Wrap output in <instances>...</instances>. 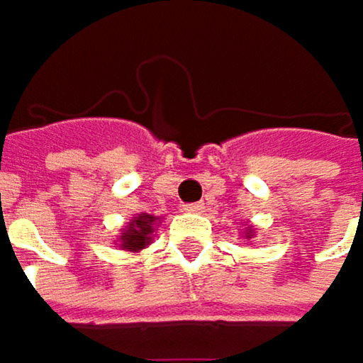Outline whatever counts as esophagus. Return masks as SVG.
I'll list each match as a JSON object with an SVG mask.
<instances>
[{
  "label": "esophagus",
  "mask_w": 363,
  "mask_h": 363,
  "mask_svg": "<svg viewBox=\"0 0 363 363\" xmlns=\"http://www.w3.org/2000/svg\"><path fill=\"white\" fill-rule=\"evenodd\" d=\"M184 209L186 211H190V213H201L203 209H205V203H188V205H184Z\"/></svg>",
  "instance_id": "1"
}]
</instances>
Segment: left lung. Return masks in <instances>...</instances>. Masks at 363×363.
Instances as JSON below:
<instances>
[{
    "instance_id": "8db88e82",
    "label": "left lung",
    "mask_w": 363,
    "mask_h": 363,
    "mask_svg": "<svg viewBox=\"0 0 363 363\" xmlns=\"http://www.w3.org/2000/svg\"><path fill=\"white\" fill-rule=\"evenodd\" d=\"M247 239H252V237H250V233H247Z\"/></svg>"
}]
</instances>
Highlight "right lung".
<instances>
[{"instance_id":"obj_1","label":"right lung","mask_w":363,"mask_h":363,"mask_svg":"<svg viewBox=\"0 0 363 363\" xmlns=\"http://www.w3.org/2000/svg\"><path fill=\"white\" fill-rule=\"evenodd\" d=\"M154 224V216H139L135 218L126 230H122V247L124 250H130V252H137V250H143L147 243H150V235L154 233L152 228Z\"/></svg>"}]
</instances>
